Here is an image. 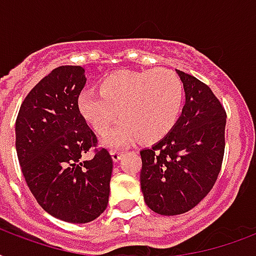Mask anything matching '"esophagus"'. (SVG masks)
Here are the masks:
<instances>
[{
  "label": "esophagus",
  "instance_id": "34e87169",
  "mask_svg": "<svg viewBox=\"0 0 256 256\" xmlns=\"http://www.w3.org/2000/svg\"><path fill=\"white\" fill-rule=\"evenodd\" d=\"M110 154H112V158L114 162L120 160V156H122V152H118V150H110Z\"/></svg>",
  "mask_w": 256,
  "mask_h": 256
}]
</instances>
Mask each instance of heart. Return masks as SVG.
<instances>
[{
  "instance_id": "heart-1",
  "label": "heart",
  "mask_w": 256,
  "mask_h": 256,
  "mask_svg": "<svg viewBox=\"0 0 256 256\" xmlns=\"http://www.w3.org/2000/svg\"><path fill=\"white\" fill-rule=\"evenodd\" d=\"M184 100L182 78L170 69L122 70L100 82V92L84 90L77 98L82 118L104 136L118 116L124 120L106 138L108 146L140 140L154 144L176 124Z\"/></svg>"
}]
</instances>
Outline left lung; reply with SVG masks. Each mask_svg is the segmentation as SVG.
<instances>
[{
    "label": "left lung",
    "mask_w": 256,
    "mask_h": 256,
    "mask_svg": "<svg viewBox=\"0 0 256 256\" xmlns=\"http://www.w3.org/2000/svg\"><path fill=\"white\" fill-rule=\"evenodd\" d=\"M186 104L168 136L140 152L144 202L160 215L195 207L214 187L224 156L226 110L206 84L176 70Z\"/></svg>",
    "instance_id": "obj_1"
}]
</instances>
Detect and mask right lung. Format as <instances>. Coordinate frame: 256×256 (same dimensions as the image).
Here are the masks:
<instances>
[{"label": "right lung", "mask_w": 256, "mask_h": 256, "mask_svg": "<svg viewBox=\"0 0 256 256\" xmlns=\"http://www.w3.org/2000/svg\"><path fill=\"white\" fill-rule=\"evenodd\" d=\"M81 66H60L34 86L16 120V150L26 184L54 218L88 223L108 207L112 160L78 112ZM94 156L84 161L86 152Z\"/></svg>", "instance_id": "add662e5"}]
</instances>
